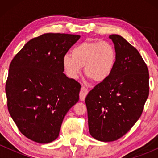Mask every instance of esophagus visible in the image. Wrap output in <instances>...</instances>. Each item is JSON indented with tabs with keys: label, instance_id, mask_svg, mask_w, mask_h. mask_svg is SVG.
Listing matches in <instances>:
<instances>
[{
	"label": "esophagus",
	"instance_id": "1",
	"mask_svg": "<svg viewBox=\"0 0 158 158\" xmlns=\"http://www.w3.org/2000/svg\"><path fill=\"white\" fill-rule=\"evenodd\" d=\"M88 93V90L84 86L81 87L80 92H79V98H80V100L84 101Z\"/></svg>",
	"mask_w": 158,
	"mask_h": 158
}]
</instances>
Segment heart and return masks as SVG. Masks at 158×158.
Instances as JSON below:
<instances>
[{
  "label": "heart",
  "instance_id": "b5f03b06",
  "mask_svg": "<svg viewBox=\"0 0 158 158\" xmlns=\"http://www.w3.org/2000/svg\"><path fill=\"white\" fill-rule=\"evenodd\" d=\"M117 61L114 46L107 41H86L77 45L71 56L65 55L62 64L69 77L77 79L84 67L85 76L94 82L101 83L108 79Z\"/></svg>",
  "mask_w": 158,
  "mask_h": 158
}]
</instances>
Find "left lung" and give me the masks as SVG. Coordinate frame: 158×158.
<instances>
[{"instance_id": "8db88e82", "label": "left lung", "mask_w": 158, "mask_h": 158, "mask_svg": "<svg viewBox=\"0 0 158 158\" xmlns=\"http://www.w3.org/2000/svg\"><path fill=\"white\" fill-rule=\"evenodd\" d=\"M117 52L115 67L85 98L90 135L103 142L117 140L143 113L149 93V74L142 56L119 35L109 36Z\"/></svg>"}]
</instances>
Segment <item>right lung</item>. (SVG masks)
I'll return each mask as SVG.
<instances>
[{
	"label": "right lung",
	"instance_id": "obj_1",
	"mask_svg": "<svg viewBox=\"0 0 158 158\" xmlns=\"http://www.w3.org/2000/svg\"><path fill=\"white\" fill-rule=\"evenodd\" d=\"M80 35L45 33L29 41L11 61L8 110L21 134L39 143L59 137L64 116L79 101L81 85L67 77L63 57Z\"/></svg>",
	"mask_w": 158,
	"mask_h": 158
}]
</instances>
